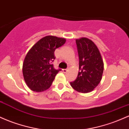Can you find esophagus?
I'll list each match as a JSON object with an SVG mask.
<instances>
[{
  "instance_id": "esophagus-1",
  "label": "esophagus",
  "mask_w": 129,
  "mask_h": 129,
  "mask_svg": "<svg viewBox=\"0 0 129 129\" xmlns=\"http://www.w3.org/2000/svg\"><path fill=\"white\" fill-rule=\"evenodd\" d=\"M62 71L63 73H67L68 72V69H62Z\"/></svg>"
}]
</instances>
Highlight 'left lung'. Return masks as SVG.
I'll return each instance as SVG.
<instances>
[{
	"label": "left lung",
	"instance_id": "1",
	"mask_svg": "<svg viewBox=\"0 0 129 129\" xmlns=\"http://www.w3.org/2000/svg\"><path fill=\"white\" fill-rule=\"evenodd\" d=\"M79 55L78 77L71 86L78 92H91L101 82L104 70V62L97 46L86 38L76 39Z\"/></svg>",
	"mask_w": 129,
	"mask_h": 129
}]
</instances>
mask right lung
<instances>
[{"instance_id": "obj_1", "label": "right lung", "mask_w": 129, "mask_h": 129, "mask_svg": "<svg viewBox=\"0 0 129 129\" xmlns=\"http://www.w3.org/2000/svg\"><path fill=\"white\" fill-rule=\"evenodd\" d=\"M66 42L64 38L47 36L38 41L29 50L22 67L23 78L32 91L41 92L50 88L60 69L53 67L54 51Z\"/></svg>"}]
</instances>
